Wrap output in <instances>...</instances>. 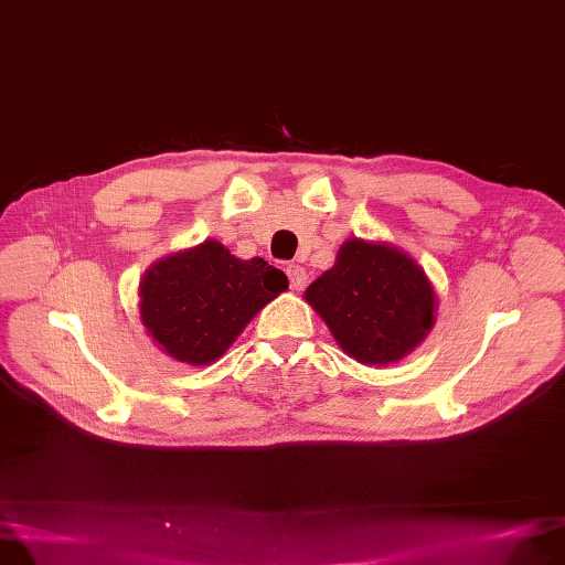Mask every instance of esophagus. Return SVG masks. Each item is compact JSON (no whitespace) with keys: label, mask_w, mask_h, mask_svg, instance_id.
I'll return each instance as SVG.
<instances>
[{"label":"esophagus","mask_w":565,"mask_h":565,"mask_svg":"<svg viewBox=\"0 0 565 565\" xmlns=\"http://www.w3.org/2000/svg\"><path fill=\"white\" fill-rule=\"evenodd\" d=\"M286 275H288L290 288H294V290H302V288H305V284H307V271H305V267H300V265H288V267H286Z\"/></svg>","instance_id":"1"}]
</instances>
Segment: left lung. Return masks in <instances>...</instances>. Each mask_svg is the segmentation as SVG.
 I'll list each match as a JSON object with an SVG mask.
<instances>
[{"label": "left lung", "mask_w": 565, "mask_h": 565, "mask_svg": "<svg viewBox=\"0 0 565 565\" xmlns=\"http://www.w3.org/2000/svg\"><path fill=\"white\" fill-rule=\"evenodd\" d=\"M305 300L340 350L366 366H387L411 354L434 329L439 305L434 284L406 250L356 236L307 286Z\"/></svg>", "instance_id": "left-lung-1"}]
</instances>
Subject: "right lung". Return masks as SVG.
<instances>
[{
    "instance_id": "right-lung-1",
    "label": "right lung",
    "mask_w": 565,
    "mask_h": 565,
    "mask_svg": "<svg viewBox=\"0 0 565 565\" xmlns=\"http://www.w3.org/2000/svg\"><path fill=\"white\" fill-rule=\"evenodd\" d=\"M286 288L281 269L263 258L242 260L221 242L206 239L148 267L138 286V312L163 354L209 366Z\"/></svg>"
}]
</instances>
